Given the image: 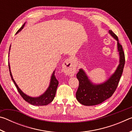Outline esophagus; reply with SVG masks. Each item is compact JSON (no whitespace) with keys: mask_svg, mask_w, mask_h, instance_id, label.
Segmentation results:
<instances>
[{"mask_svg":"<svg viewBox=\"0 0 132 132\" xmlns=\"http://www.w3.org/2000/svg\"><path fill=\"white\" fill-rule=\"evenodd\" d=\"M63 68L64 72L68 75H71L74 73L76 65L73 62V60L71 58L65 61L63 64Z\"/></svg>","mask_w":132,"mask_h":132,"instance_id":"34e87169","label":"esophagus"}]
</instances>
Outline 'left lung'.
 Segmentation results:
<instances>
[{"label":"left lung","mask_w":132,"mask_h":132,"mask_svg":"<svg viewBox=\"0 0 132 132\" xmlns=\"http://www.w3.org/2000/svg\"><path fill=\"white\" fill-rule=\"evenodd\" d=\"M109 32L118 41L120 63L114 74L105 82L100 85L93 84L88 80L84 71L82 69H80L76 75L79 81V86L76 92V98L80 104L84 105H95L110 98L117 89L122 75L125 63V53L123 51L122 46L118 41L117 35L112 30H109Z\"/></svg>","instance_id":"1"}]
</instances>
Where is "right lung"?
Returning a JSON list of instances; mask_svg holds the SVG:
<instances>
[{
	"instance_id": "right-lung-1",
	"label": "right lung",
	"mask_w": 132,
	"mask_h": 132,
	"mask_svg": "<svg viewBox=\"0 0 132 132\" xmlns=\"http://www.w3.org/2000/svg\"><path fill=\"white\" fill-rule=\"evenodd\" d=\"M24 25H25V23H24L23 25L17 31V32H19L20 31H21V29H23V28L24 27ZM9 68L10 76L12 77V79L13 80V81L14 82L15 87H16L18 92L20 93V94L22 98H23L26 101L28 102V103L33 105L42 106V105H46L49 104L53 101V99H54V98L55 97V94H56V91L58 84H59V81H58V80L56 79V78L55 77V71H53L52 77H51L50 86H49L48 90L45 91V93L39 97L32 98L26 95L25 94L22 92L21 90L19 88V87L17 86V85L16 84V83H15L14 79H13L12 73H11V71L10 70L9 63Z\"/></svg>"
}]
</instances>
